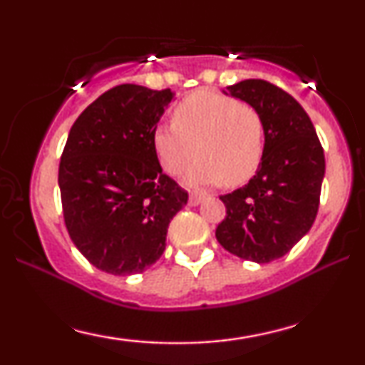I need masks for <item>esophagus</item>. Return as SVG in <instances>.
<instances>
[{
  "label": "esophagus",
  "instance_id": "obj_1",
  "mask_svg": "<svg viewBox=\"0 0 365 365\" xmlns=\"http://www.w3.org/2000/svg\"><path fill=\"white\" fill-rule=\"evenodd\" d=\"M204 200V197H200V195H190L188 197V206H199L200 202H202Z\"/></svg>",
  "mask_w": 365,
  "mask_h": 365
}]
</instances>
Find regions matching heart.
Instances as JSON below:
<instances>
[{
	"label": "heart",
	"instance_id": "heart-1",
	"mask_svg": "<svg viewBox=\"0 0 365 365\" xmlns=\"http://www.w3.org/2000/svg\"><path fill=\"white\" fill-rule=\"evenodd\" d=\"M159 163L170 175H185L188 187L245 182L257 170L264 149L259 113L215 91H197L173 111V125H161L153 135Z\"/></svg>",
	"mask_w": 365,
	"mask_h": 365
}]
</instances>
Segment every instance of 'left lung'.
<instances>
[{"label":"left lung","instance_id":"left-lung-1","mask_svg":"<svg viewBox=\"0 0 365 365\" xmlns=\"http://www.w3.org/2000/svg\"><path fill=\"white\" fill-rule=\"evenodd\" d=\"M259 113L264 149L245 187L221 195L226 217L216 238L237 257L266 264L307 235L319 207L324 153L311 118L288 92L259 78L226 87Z\"/></svg>","mask_w":365,"mask_h":365}]
</instances>
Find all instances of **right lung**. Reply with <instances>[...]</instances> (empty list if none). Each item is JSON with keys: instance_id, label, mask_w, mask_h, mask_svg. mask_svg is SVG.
<instances>
[{"instance_id": "add662e5", "label": "right lung", "mask_w": 365, "mask_h": 365, "mask_svg": "<svg viewBox=\"0 0 365 365\" xmlns=\"http://www.w3.org/2000/svg\"><path fill=\"white\" fill-rule=\"evenodd\" d=\"M175 99L170 89L123 83L75 120L58 173L72 242L104 273H142L161 257L187 192L163 173L153 135Z\"/></svg>"}]
</instances>
